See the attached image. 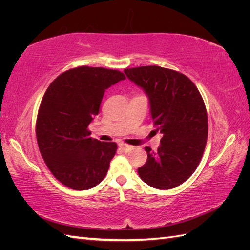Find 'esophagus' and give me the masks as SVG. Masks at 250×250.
Masks as SVG:
<instances>
[{"label": "esophagus", "mask_w": 250, "mask_h": 250, "mask_svg": "<svg viewBox=\"0 0 250 250\" xmlns=\"http://www.w3.org/2000/svg\"><path fill=\"white\" fill-rule=\"evenodd\" d=\"M119 147H120L121 150H123L124 152H128V151H130L131 148H132V146L127 145V144H125V143H120L119 144Z\"/></svg>", "instance_id": "esophagus-1"}]
</instances>
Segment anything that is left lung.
<instances>
[{
    "mask_svg": "<svg viewBox=\"0 0 250 250\" xmlns=\"http://www.w3.org/2000/svg\"><path fill=\"white\" fill-rule=\"evenodd\" d=\"M124 73L148 95L155 131L163 134L156 153L145 148L147 162L139 175L158 190L176 188L197 169L206 149L208 125L202 97L192 80L171 69L147 65Z\"/></svg>",
    "mask_w": 250,
    "mask_h": 250,
    "instance_id": "8db88e82",
    "label": "left lung"
}]
</instances>
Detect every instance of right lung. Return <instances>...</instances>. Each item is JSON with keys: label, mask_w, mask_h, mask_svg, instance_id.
Masks as SVG:
<instances>
[{"label": "right lung", "mask_w": 250, "mask_h": 250, "mask_svg": "<svg viewBox=\"0 0 250 250\" xmlns=\"http://www.w3.org/2000/svg\"><path fill=\"white\" fill-rule=\"evenodd\" d=\"M125 78L117 70L82 65L60 74L44 93L37 144L48 169L65 187L88 190L106 175L118 146L90 138L88 125L99 113L105 89Z\"/></svg>", "instance_id": "obj_1"}]
</instances>
